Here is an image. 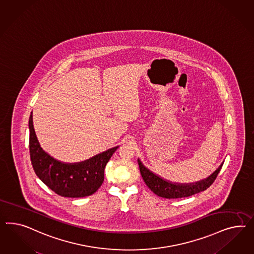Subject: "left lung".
Instances as JSON below:
<instances>
[{
    "mask_svg": "<svg viewBox=\"0 0 254 254\" xmlns=\"http://www.w3.org/2000/svg\"><path fill=\"white\" fill-rule=\"evenodd\" d=\"M138 163L141 177L147 186L158 196L169 198V199L188 197L197 192L207 190L208 187L214 183L223 164L222 163V165L207 179L202 180L197 183L184 185V184H175L169 181H166L153 173L151 170L147 169L146 167H144L139 159H138Z\"/></svg>",
    "mask_w": 254,
    "mask_h": 254,
    "instance_id": "left-lung-1",
    "label": "left lung"
}]
</instances>
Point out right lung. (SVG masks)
Masks as SVG:
<instances>
[{"mask_svg":"<svg viewBox=\"0 0 254 254\" xmlns=\"http://www.w3.org/2000/svg\"><path fill=\"white\" fill-rule=\"evenodd\" d=\"M30 154L32 168L39 179L53 192L64 197L91 195L104 181V169L118 146L73 164L58 161L41 148L36 137L32 113L29 119Z\"/></svg>","mask_w":254,"mask_h":254,"instance_id":"1","label":"right lung"}]
</instances>
